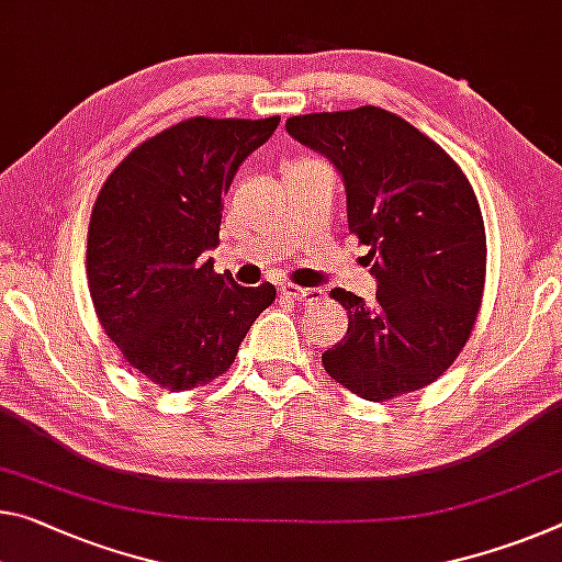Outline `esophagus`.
<instances>
[{
  "label": "esophagus",
  "instance_id": "34e87169",
  "mask_svg": "<svg viewBox=\"0 0 562 562\" xmlns=\"http://www.w3.org/2000/svg\"><path fill=\"white\" fill-rule=\"evenodd\" d=\"M280 295L284 300L295 302V305H310V302H315V300L323 297V290H317V288H297V284H282Z\"/></svg>",
  "mask_w": 562,
  "mask_h": 562
}]
</instances>
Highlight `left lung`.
Returning a JSON list of instances; mask_svg holds the SVG:
<instances>
[{"instance_id": "8db88e82", "label": "left lung", "mask_w": 562, "mask_h": 562, "mask_svg": "<svg viewBox=\"0 0 562 562\" xmlns=\"http://www.w3.org/2000/svg\"><path fill=\"white\" fill-rule=\"evenodd\" d=\"M284 127L342 175L347 225L378 280L372 307L329 292L347 310V333L323 352L327 375L375 403L430 385L465 347L483 302L487 245L473 184L440 145L380 106L300 114Z\"/></svg>"}]
</instances>
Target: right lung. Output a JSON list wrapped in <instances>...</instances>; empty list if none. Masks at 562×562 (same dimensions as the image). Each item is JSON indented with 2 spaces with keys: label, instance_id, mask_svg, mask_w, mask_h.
<instances>
[{
  "label": "right lung",
  "instance_id": "1",
  "mask_svg": "<svg viewBox=\"0 0 562 562\" xmlns=\"http://www.w3.org/2000/svg\"><path fill=\"white\" fill-rule=\"evenodd\" d=\"M280 117L172 124L114 167L87 235L94 313L130 368L155 385H210L235 362L274 288H239L204 252L220 243L222 198Z\"/></svg>",
  "mask_w": 562,
  "mask_h": 562
}]
</instances>
